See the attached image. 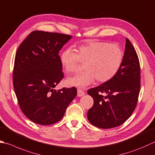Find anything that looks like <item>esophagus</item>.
<instances>
[{
  "mask_svg": "<svg viewBox=\"0 0 155 155\" xmlns=\"http://www.w3.org/2000/svg\"><path fill=\"white\" fill-rule=\"evenodd\" d=\"M85 93H84L83 90H81V89H78L77 90V95L78 97H81V96H83Z\"/></svg>",
  "mask_w": 155,
  "mask_h": 155,
  "instance_id": "34e87169",
  "label": "esophagus"
}]
</instances>
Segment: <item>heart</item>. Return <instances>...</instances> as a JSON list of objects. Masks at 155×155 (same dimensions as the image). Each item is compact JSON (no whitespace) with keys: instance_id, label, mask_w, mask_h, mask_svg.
I'll list each match as a JSON object with an SVG mask.
<instances>
[{"instance_id":"1","label":"heart","mask_w":155,"mask_h":155,"mask_svg":"<svg viewBox=\"0 0 155 155\" xmlns=\"http://www.w3.org/2000/svg\"><path fill=\"white\" fill-rule=\"evenodd\" d=\"M123 50L119 45L105 41H90L81 45L77 53L66 49L60 55V62L68 74L77 72L84 64L85 71L69 78L70 85L84 87L96 81L105 83L111 79L122 65Z\"/></svg>"}]
</instances>
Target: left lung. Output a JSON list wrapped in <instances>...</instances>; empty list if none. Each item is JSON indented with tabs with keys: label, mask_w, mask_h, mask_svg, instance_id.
Returning a JSON list of instances; mask_svg holds the SVG:
<instances>
[{
	"label": "left lung",
	"mask_w": 155,
	"mask_h": 155,
	"mask_svg": "<svg viewBox=\"0 0 155 155\" xmlns=\"http://www.w3.org/2000/svg\"><path fill=\"white\" fill-rule=\"evenodd\" d=\"M140 89V62L134 48L126 38L123 62L116 74L101 85L88 90L94 101L87 113L89 122L103 129L120 126L134 112Z\"/></svg>",
	"instance_id": "obj_1"
}]
</instances>
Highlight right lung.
<instances>
[{
    "mask_svg": "<svg viewBox=\"0 0 155 155\" xmlns=\"http://www.w3.org/2000/svg\"><path fill=\"white\" fill-rule=\"evenodd\" d=\"M71 38L63 33L34 31L17 51L13 72L15 92L21 111L34 123L58 122L77 96L74 87L54 90L64 78L59 51Z\"/></svg>",
    "mask_w": 155,
    "mask_h": 155,
    "instance_id": "right-lung-1",
    "label": "right lung"
}]
</instances>
